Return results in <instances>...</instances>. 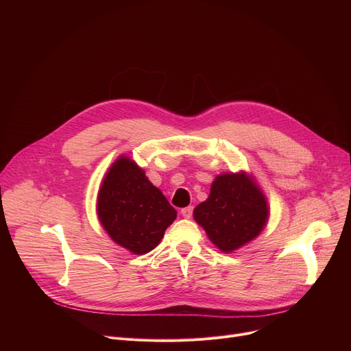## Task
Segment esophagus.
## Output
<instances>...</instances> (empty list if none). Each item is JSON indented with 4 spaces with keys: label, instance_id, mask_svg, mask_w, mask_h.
Returning <instances> with one entry per match:
<instances>
[{
    "label": "esophagus",
    "instance_id": "34e87169",
    "mask_svg": "<svg viewBox=\"0 0 351 351\" xmlns=\"http://www.w3.org/2000/svg\"><path fill=\"white\" fill-rule=\"evenodd\" d=\"M192 213H193V208H192V206H188V208H183V209L180 210V215H182L183 217H186V219H189V217L192 216Z\"/></svg>",
    "mask_w": 351,
    "mask_h": 351
}]
</instances>
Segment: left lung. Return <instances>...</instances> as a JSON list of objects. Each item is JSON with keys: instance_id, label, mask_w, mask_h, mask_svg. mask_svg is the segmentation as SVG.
Masks as SVG:
<instances>
[{"instance_id": "8db88e82", "label": "left lung", "mask_w": 351, "mask_h": 351, "mask_svg": "<svg viewBox=\"0 0 351 351\" xmlns=\"http://www.w3.org/2000/svg\"><path fill=\"white\" fill-rule=\"evenodd\" d=\"M270 216L267 197L253 175L225 172L215 178L209 197L193 210L195 222L225 253L243 247L262 233Z\"/></svg>"}]
</instances>
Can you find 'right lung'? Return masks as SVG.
Listing matches in <instances>:
<instances>
[{
    "label": "right lung",
    "mask_w": 351,
    "mask_h": 351,
    "mask_svg": "<svg viewBox=\"0 0 351 351\" xmlns=\"http://www.w3.org/2000/svg\"><path fill=\"white\" fill-rule=\"evenodd\" d=\"M97 215L117 245L134 254H145L160 243L178 213L141 166L121 155L101 182Z\"/></svg>",
    "instance_id": "add662e5"
}]
</instances>
